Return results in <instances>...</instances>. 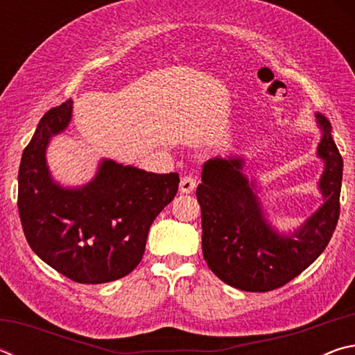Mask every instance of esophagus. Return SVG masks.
Wrapping results in <instances>:
<instances>
[{
  "mask_svg": "<svg viewBox=\"0 0 355 355\" xmlns=\"http://www.w3.org/2000/svg\"><path fill=\"white\" fill-rule=\"evenodd\" d=\"M196 186L197 180L192 175H186L180 180V192H182V194H191V192L196 189Z\"/></svg>",
  "mask_w": 355,
  "mask_h": 355,
  "instance_id": "esophagus-1",
  "label": "esophagus"
}]
</instances>
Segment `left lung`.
<instances>
[{
    "label": "left lung",
    "mask_w": 355,
    "mask_h": 355,
    "mask_svg": "<svg viewBox=\"0 0 355 355\" xmlns=\"http://www.w3.org/2000/svg\"><path fill=\"white\" fill-rule=\"evenodd\" d=\"M321 130L316 155L324 171L318 182L322 203L296 230L282 233L268 220L255 180L244 175V158H213L203 164L197 200L202 208V250L208 268L227 285L264 293L305 271L332 238L340 216L343 158L332 125L315 114Z\"/></svg>",
    "instance_id": "left-lung-1"
}]
</instances>
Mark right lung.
Returning <instances> with one entry per match:
<instances>
[{"instance_id":"add662e5","label":"right lung","mask_w":355,"mask_h":355,"mask_svg":"<svg viewBox=\"0 0 355 355\" xmlns=\"http://www.w3.org/2000/svg\"><path fill=\"white\" fill-rule=\"evenodd\" d=\"M71 111V100L48 111L21 155V227L35 255L59 274L78 284H106L141 263L150 225L173 200L180 178L103 158L89 183H58L46 148L67 130Z\"/></svg>"}]
</instances>
